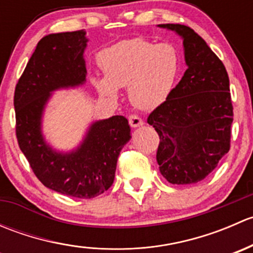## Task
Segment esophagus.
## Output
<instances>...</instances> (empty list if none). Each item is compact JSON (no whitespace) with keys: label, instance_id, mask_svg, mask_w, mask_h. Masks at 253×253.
I'll list each match as a JSON object with an SVG mask.
<instances>
[{"label":"esophagus","instance_id":"1","mask_svg":"<svg viewBox=\"0 0 253 253\" xmlns=\"http://www.w3.org/2000/svg\"><path fill=\"white\" fill-rule=\"evenodd\" d=\"M128 122L131 125V127L136 128V127H139L143 125V120L137 115H129L128 116Z\"/></svg>","mask_w":253,"mask_h":253}]
</instances>
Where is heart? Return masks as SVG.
I'll return each mask as SVG.
<instances>
[{
  "mask_svg": "<svg viewBox=\"0 0 253 253\" xmlns=\"http://www.w3.org/2000/svg\"><path fill=\"white\" fill-rule=\"evenodd\" d=\"M99 62L105 77L91 79L96 90L115 98L119 88L128 86L132 104L145 110L168 100L180 71V57L171 44H154L142 38L105 48L99 55Z\"/></svg>",
  "mask_w": 253,
  "mask_h": 253,
  "instance_id": "1",
  "label": "heart"
}]
</instances>
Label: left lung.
<instances>
[{"mask_svg":"<svg viewBox=\"0 0 253 253\" xmlns=\"http://www.w3.org/2000/svg\"><path fill=\"white\" fill-rule=\"evenodd\" d=\"M159 27L182 38L187 70L147 121L159 134L157 162L162 175L174 185L196 183L230 149L234 112L229 76L195 30L181 24Z\"/></svg>","mask_w":253,"mask_h":253,"instance_id":"left-lung-1","label":"left lung"}]
</instances>
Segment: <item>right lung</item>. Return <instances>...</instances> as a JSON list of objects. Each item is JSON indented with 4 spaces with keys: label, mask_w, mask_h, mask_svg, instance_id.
Returning a JSON list of instances; mask_svg holds the SVG:
<instances>
[{
    "label": "right lung",
    "mask_w": 253,
    "mask_h": 253,
    "mask_svg": "<svg viewBox=\"0 0 253 253\" xmlns=\"http://www.w3.org/2000/svg\"><path fill=\"white\" fill-rule=\"evenodd\" d=\"M86 42L84 30L42 38L14 90L18 144L30 168L47 188L77 198L96 197L110 188L120 152L131 139L128 121L117 115L93 122L70 153L56 152L45 142L42 119L51 91L85 82Z\"/></svg>",
    "instance_id": "right-lung-1"
}]
</instances>
